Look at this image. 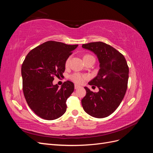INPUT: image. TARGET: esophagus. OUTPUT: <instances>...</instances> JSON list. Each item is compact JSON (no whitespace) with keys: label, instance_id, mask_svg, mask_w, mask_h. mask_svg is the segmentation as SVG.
<instances>
[{"label":"esophagus","instance_id":"34e87169","mask_svg":"<svg viewBox=\"0 0 153 153\" xmlns=\"http://www.w3.org/2000/svg\"><path fill=\"white\" fill-rule=\"evenodd\" d=\"M80 85H77V84H75V89H78V88H80Z\"/></svg>","mask_w":153,"mask_h":153}]
</instances>
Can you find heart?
<instances>
[{"instance_id": "1", "label": "heart", "mask_w": 153, "mask_h": 153, "mask_svg": "<svg viewBox=\"0 0 153 153\" xmlns=\"http://www.w3.org/2000/svg\"><path fill=\"white\" fill-rule=\"evenodd\" d=\"M92 57L91 55H86L84 56V59L87 57ZM70 61H71V56L69 57L66 61L65 62V65L66 67H68L69 64H70ZM71 79L73 81L75 82V83H77V84H83L89 76H88L87 75H85V74H82V73H75L73 75H71L70 76Z\"/></svg>"}]
</instances>
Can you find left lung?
Segmentation results:
<instances>
[{"label": "left lung", "instance_id": "1", "mask_svg": "<svg viewBox=\"0 0 153 153\" xmlns=\"http://www.w3.org/2000/svg\"><path fill=\"white\" fill-rule=\"evenodd\" d=\"M82 48L94 52L98 59L100 69L97 76L88 84L98 87V92L85 87L86 95L82 100L85 112L96 118L112 114L121 104L126 94L129 68L124 55L103 42L82 45Z\"/></svg>", "mask_w": 153, "mask_h": 153}]
</instances>
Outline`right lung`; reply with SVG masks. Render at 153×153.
Returning a JSON list of instances; mask_svg holds the SVG:
<instances>
[{
	"label": "right lung",
	"instance_id": "add662e5",
	"mask_svg": "<svg viewBox=\"0 0 153 153\" xmlns=\"http://www.w3.org/2000/svg\"><path fill=\"white\" fill-rule=\"evenodd\" d=\"M77 47L49 41L27 55L22 66L23 91L29 107L41 118L54 120L66 112L74 84L68 80L59 89L53 81L63 76L66 59Z\"/></svg>",
	"mask_w": 153,
	"mask_h": 153
}]
</instances>
